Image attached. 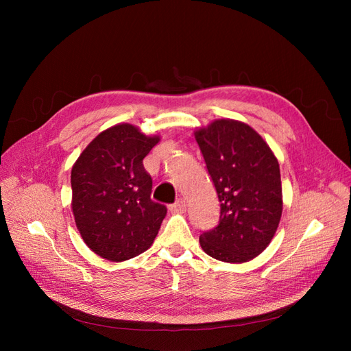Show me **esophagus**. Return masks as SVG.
Segmentation results:
<instances>
[{"instance_id": "obj_1", "label": "esophagus", "mask_w": 351, "mask_h": 351, "mask_svg": "<svg viewBox=\"0 0 351 351\" xmlns=\"http://www.w3.org/2000/svg\"><path fill=\"white\" fill-rule=\"evenodd\" d=\"M169 210H171V212H184L186 210V202L183 199H178L176 204L169 206Z\"/></svg>"}]
</instances>
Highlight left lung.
Wrapping results in <instances>:
<instances>
[{"mask_svg":"<svg viewBox=\"0 0 351 351\" xmlns=\"http://www.w3.org/2000/svg\"><path fill=\"white\" fill-rule=\"evenodd\" d=\"M221 204L215 228L199 243L210 258L241 263L256 258L271 243L282 214L277 158L250 125L215 120L195 132Z\"/></svg>","mask_w":351,"mask_h":351,"instance_id":"8db88e82","label":"left lung"}]
</instances>
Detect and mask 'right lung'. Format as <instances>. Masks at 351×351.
Masks as SVG:
<instances>
[{
  "mask_svg": "<svg viewBox=\"0 0 351 351\" xmlns=\"http://www.w3.org/2000/svg\"><path fill=\"white\" fill-rule=\"evenodd\" d=\"M159 142L132 124L99 133L71 168V209L83 241L112 262L132 259L152 246L165 205L151 199L152 178L143 158Z\"/></svg>",
  "mask_w": 351,
  "mask_h": 351,
  "instance_id": "right-lung-1",
  "label": "right lung"
}]
</instances>
